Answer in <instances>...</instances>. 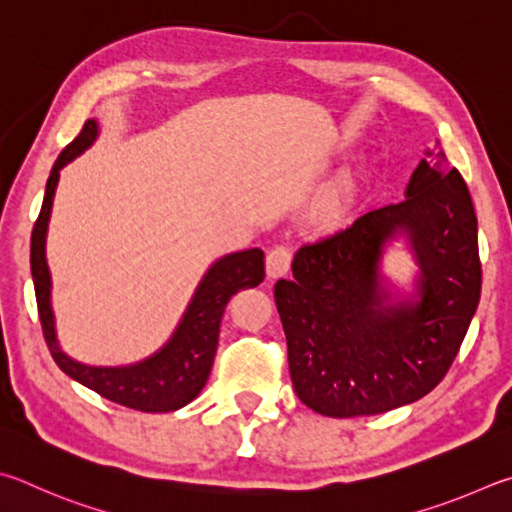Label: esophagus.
Instances as JSON below:
<instances>
[{
    "label": "esophagus",
    "instance_id": "34e87169",
    "mask_svg": "<svg viewBox=\"0 0 512 512\" xmlns=\"http://www.w3.org/2000/svg\"><path fill=\"white\" fill-rule=\"evenodd\" d=\"M290 263H292V251L290 247H274L270 249V254L265 258V267H267V276L270 279H279V276H285L290 270Z\"/></svg>",
    "mask_w": 512,
    "mask_h": 512
}]
</instances>
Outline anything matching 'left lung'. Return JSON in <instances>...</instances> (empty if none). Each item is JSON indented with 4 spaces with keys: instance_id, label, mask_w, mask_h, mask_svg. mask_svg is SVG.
Masks as SVG:
<instances>
[{
    "instance_id": "obj_1",
    "label": "left lung",
    "mask_w": 512,
    "mask_h": 512,
    "mask_svg": "<svg viewBox=\"0 0 512 512\" xmlns=\"http://www.w3.org/2000/svg\"><path fill=\"white\" fill-rule=\"evenodd\" d=\"M405 200L303 245L274 285L294 391L330 418L384 414L427 396L459 353L481 297L477 213L441 148L425 150ZM405 237L419 265L400 295L381 272Z\"/></svg>"
}]
</instances>
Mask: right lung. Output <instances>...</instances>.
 <instances>
[{"instance_id": "1", "label": "right lung", "mask_w": 512, "mask_h": 512, "mask_svg": "<svg viewBox=\"0 0 512 512\" xmlns=\"http://www.w3.org/2000/svg\"><path fill=\"white\" fill-rule=\"evenodd\" d=\"M101 134L96 119H89L78 137L60 152L47 179L44 202L31 233V274L38 299V315L42 333L47 339L49 353L62 373L83 387L96 391L98 396L116 402V405L137 411H175L197 398V393L209 380L215 351H218L220 321L229 299L238 290L256 288L265 279V254L263 249L233 251L220 256L204 272L191 301L179 319L168 342L148 357L132 364L119 366H94L83 364L69 357L60 348L56 335V317L51 308V272L47 265V229L51 218L53 195L60 179V170L69 161L83 155Z\"/></svg>"}]
</instances>
